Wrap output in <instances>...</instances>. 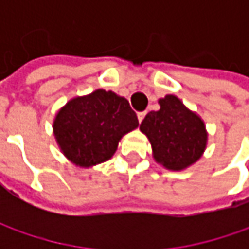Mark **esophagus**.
<instances>
[{"label": "esophagus", "mask_w": 249, "mask_h": 249, "mask_svg": "<svg viewBox=\"0 0 249 249\" xmlns=\"http://www.w3.org/2000/svg\"><path fill=\"white\" fill-rule=\"evenodd\" d=\"M137 118H139V122L141 123V122H142V119L145 118V112H140L139 115H137Z\"/></svg>", "instance_id": "34e87169"}]
</instances>
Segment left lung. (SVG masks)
<instances>
[{
	"instance_id": "8db88e82",
	"label": "left lung",
	"mask_w": 249,
	"mask_h": 249,
	"mask_svg": "<svg viewBox=\"0 0 249 249\" xmlns=\"http://www.w3.org/2000/svg\"><path fill=\"white\" fill-rule=\"evenodd\" d=\"M159 110H151L140 124L152 147L155 162L180 172L194 165L205 152L208 131L202 118L173 94L159 98Z\"/></svg>"
}]
</instances>
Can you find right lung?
<instances>
[{
  "instance_id": "add662e5",
  "label": "right lung",
  "mask_w": 249,
  "mask_h": 249,
  "mask_svg": "<svg viewBox=\"0 0 249 249\" xmlns=\"http://www.w3.org/2000/svg\"><path fill=\"white\" fill-rule=\"evenodd\" d=\"M137 127L139 119L129 101L102 89L69 100L53 122L61 152L84 169L112 158L122 137Z\"/></svg>"
}]
</instances>
